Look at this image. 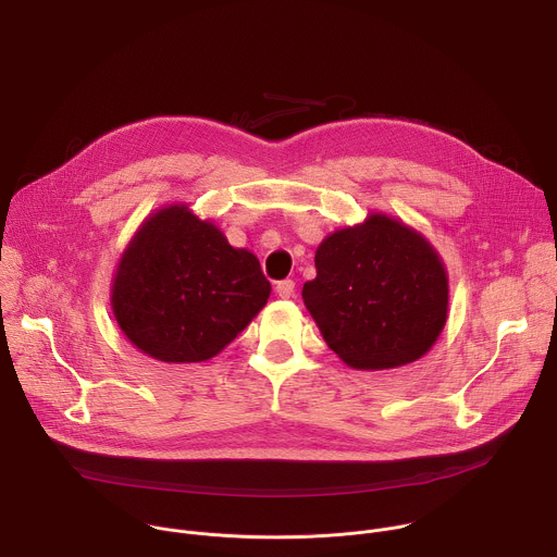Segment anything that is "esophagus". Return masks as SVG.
Here are the masks:
<instances>
[{
    "label": "esophagus",
    "instance_id": "34e87169",
    "mask_svg": "<svg viewBox=\"0 0 557 557\" xmlns=\"http://www.w3.org/2000/svg\"><path fill=\"white\" fill-rule=\"evenodd\" d=\"M275 293H277L282 299L293 297V293H295V282H293V280H282V282H277Z\"/></svg>",
    "mask_w": 557,
    "mask_h": 557
}]
</instances>
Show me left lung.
<instances>
[{"instance_id":"left-lung-1","label":"left lung","mask_w":557,"mask_h":557,"mask_svg":"<svg viewBox=\"0 0 557 557\" xmlns=\"http://www.w3.org/2000/svg\"><path fill=\"white\" fill-rule=\"evenodd\" d=\"M301 297L348 366L381 370L423 357L447 317V275L419 233L385 215L342 228L314 253Z\"/></svg>"}]
</instances>
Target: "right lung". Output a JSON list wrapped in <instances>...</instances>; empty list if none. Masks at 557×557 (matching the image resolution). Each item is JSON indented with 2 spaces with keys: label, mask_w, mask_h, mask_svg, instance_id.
<instances>
[{
  "label": "right lung",
  "mask_w": 557,
  "mask_h": 557,
  "mask_svg": "<svg viewBox=\"0 0 557 557\" xmlns=\"http://www.w3.org/2000/svg\"><path fill=\"white\" fill-rule=\"evenodd\" d=\"M271 295L258 258L187 207L151 215L121 258L112 306L127 339L168 363L218 355Z\"/></svg>",
  "instance_id": "obj_1"
}]
</instances>
